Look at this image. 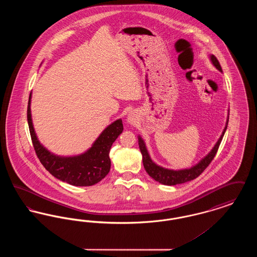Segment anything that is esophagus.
Returning <instances> with one entry per match:
<instances>
[{
	"label": "esophagus",
	"mask_w": 257,
	"mask_h": 257,
	"mask_svg": "<svg viewBox=\"0 0 257 257\" xmlns=\"http://www.w3.org/2000/svg\"><path fill=\"white\" fill-rule=\"evenodd\" d=\"M127 122L130 123V124H134L136 122V116H135L134 113H129L128 116H127Z\"/></svg>",
	"instance_id": "1"
}]
</instances>
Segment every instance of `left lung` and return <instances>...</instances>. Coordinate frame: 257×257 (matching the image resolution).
Wrapping results in <instances>:
<instances>
[{"label": "left lung", "instance_id": "left-lung-1", "mask_svg": "<svg viewBox=\"0 0 257 257\" xmlns=\"http://www.w3.org/2000/svg\"><path fill=\"white\" fill-rule=\"evenodd\" d=\"M209 58H210V61L212 62V64L219 71L222 72L220 62L217 60V58L214 55H210ZM228 118H229V109H228V112H227V119H226V122H225V127H224L222 133L220 135L218 142L216 143V145L213 147L211 151L208 153L206 156H204L197 164H196L193 167H191V168H189V169L171 170V169H166V168H163L159 165H157L151 159V157L148 153L145 141L143 140V138L141 136H139L138 137L139 147H140V150H141L142 155H143L144 167H145L147 173L149 174V176L152 177L155 181L163 184V185H168V186H173V185H177V184H182L188 182V181H192L197 176H199L203 172V171L207 168L209 164L212 162V160L214 159V157H215V155H216V153L219 149V147H220V142L223 138V135L226 131L227 124H228Z\"/></svg>", "mask_w": 257, "mask_h": 257}]
</instances>
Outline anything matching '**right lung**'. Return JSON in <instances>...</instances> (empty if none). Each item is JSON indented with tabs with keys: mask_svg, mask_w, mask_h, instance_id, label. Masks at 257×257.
<instances>
[{
	"mask_svg": "<svg viewBox=\"0 0 257 257\" xmlns=\"http://www.w3.org/2000/svg\"><path fill=\"white\" fill-rule=\"evenodd\" d=\"M32 92L29 97L27 117L33 145L41 164L50 173L62 182L73 186H92L101 181L110 170V147L122 133L121 118L107 126L91 147L75 156H60L49 151L37 139L31 112Z\"/></svg>",
	"mask_w": 257,
	"mask_h": 257,
	"instance_id": "add662e5",
	"label": "right lung"
}]
</instances>
